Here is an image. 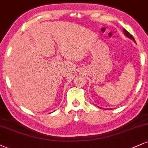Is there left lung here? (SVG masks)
<instances>
[{"mask_svg":"<svg viewBox=\"0 0 148 148\" xmlns=\"http://www.w3.org/2000/svg\"><path fill=\"white\" fill-rule=\"evenodd\" d=\"M123 32H124V34H125V36H127L128 38H131V39H132L133 40H134V41L135 42V40H134V37H133V36L130 33H129L127 31V30L126 29H123Z\"/></svg>","mask_w":148,"mask_h":148,"instance_id":"left-lung-1","label":"left lung"}]
</instances>
